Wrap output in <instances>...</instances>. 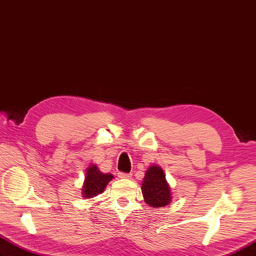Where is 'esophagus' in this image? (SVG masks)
<instances>
[{"instance_id":"34e87169","label":"esophagus","mask_w":256,"mask_h":256,"mask_svg":"<svg viewBox=\"0 0 256 256\" xmlns=\"http://www.w3.org/2000/svg\"><path fill=\"white\" fill-rule=\"evenodd\" d=\"M118 178H122V180H128V178H132V174L120 172V173H118Z\"/></svg>"}]
</instances>
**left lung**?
Listing matches in <instances>:
<instances>
[{
    "instance_id": "8db88e82",
    "label": "left lung",
    "mask_w": 256,
    "mask_h": 256,
    "mask_svg": "<svg viewBox=\"0 0 256 256\" xmlns=\"http://www.w3.org/2000/svg\"><path fill=\"white\" fill-rule=\"evenodd\" d=\"M141 190L144 202L152 208L164 207L172 200L171 187L168 184L162 168L158 166H151L146 170Z\"/></svg>"
}]
</instances>
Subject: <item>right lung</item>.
<instances>
[{"label":"right lung","instance_id":"add662e5","mask_svg":"<svg viewBox=\"0 0 256 256\" xmlns=\"http://www.w3.org/2000/svg\"><path fill=\"white\" fill-rule=\"evenodd\" d=\"M114 178L112 174L102 173L96 166H90L86 170L84 185L82 187L83 198H92L102 194L106 188L107 184Z\"/></svg>","mask_w":256,"mask_h":256}]
</instances>
